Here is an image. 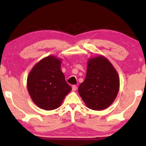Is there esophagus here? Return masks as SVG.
<instances>
[{"instance_id": "obj_1", "label": "esophagus", "mask_w": 146, "mask_h": 146, "mask_svg": "<svg viewBox=\"0 0 146 146\" xmlns=\"http://www.w3.org/2000/svg\"><path fill=\"white\" fill-rule=\"evenodd\" d=\"M76 90H77V86H75V85H73V86H72V90H73V91H75Z\"/></svg>"}]
</instances>
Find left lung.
Listing matches in <instances>:
<instances>
[{
    "label": "left lung",
    "mask_w": 146,
    "mask_h": 146,
    "mask_svg": "<svg viewBox=\"0 0 146 146\" xmlns=\"http://www.w3.org/2000/svg\"><path fill=\"white\" fill-rule=\"evenodd\" d=\"M119 89V78L109 60L103 56L90 58L84 81L78 88L90 109L101 110L113 103Z\"/></svg>",
    "instance_id": "1"
}]
</instances>
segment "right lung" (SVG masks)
<instances>
[{
  "mask_svg": "<svg viewBox=\"0 0 146 146\" xmlns=\"http://www.w3.org/2000/svg\"><path fill=\"white\" fill-rule=\"evenodd\" d=\"M62 61L53 56L42 59L27 77V89L35 104L46 110L58 108L71 87L60 69Z\"/></svg>",
  "mask_w": 146,
  "mask_h": 146,
  "instance_id": "add662e5",
  "label": "right lung"
}]
</instances>
